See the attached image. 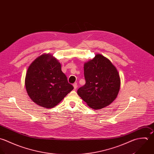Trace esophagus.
I'll use <instances>...</instances> for the list:
<instances>
[{
    "label": "esophagus",
    "mask_w": 154,
    "mask_h": 154,
    "mask_svg": "<svg viewBox=\"0 0 154 154\" xmlns=\"http://www.w3.org/2000/svg\"><path fill=\"white\" fill-rule=\"evenodd\" d=\"M73 86L75 90H76V89L77 88V87H78V85H77V84H76V83H75V84L73 85Z\"/></svg>",
    "instance_id": "1"
}]
</instances>
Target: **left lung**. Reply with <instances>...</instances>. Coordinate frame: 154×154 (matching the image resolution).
<instances>
[{
	"instance_id": "obj_1",
	"label": "left lung",
	"mask_w": 154,
	"mask_h": 154,
	"mask_svg": "<svg viewBox=\"0 0 154 154\" xmlns=\"http://www.w3.org/2000/svg\"><path fill=\"white\" fill-rule=\"evenodd\" d=\"M85 84L78 90V94L93 109L109 106L116 98L121 79L116 67L106 57L97 54L84 63Z\"/></svg>"
}]
</instances>
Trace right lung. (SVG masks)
Listing matches in <instances>:
<instances>
[{
  "mask_svg": "<svg viewBox=\"0 0 154 154\" xmlns=\"http://www.w3.org/2000/svg\"><path fill=\"white\" fill-rule=\"evenodd\" d=\"M27 93L33 102L44 108L57 105L73 89L58 60L43 54L30 64L25 78Z\"/></svg>",
  "mask_w": 154,
  "mask_h": 154,
  "instance_id": "add662e5",
  "label": "right lung"
}]
</instances>
